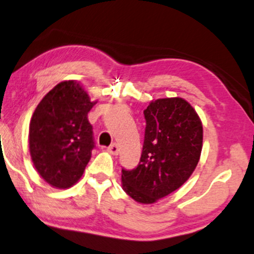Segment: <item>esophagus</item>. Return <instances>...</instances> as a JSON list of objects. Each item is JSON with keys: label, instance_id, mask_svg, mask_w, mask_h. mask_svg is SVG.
Instances as JSON below:
<instances>
[{"label": "esophagus", "instance_id": "34e87169", "mask_svg": "<svg viewBox=\"0 0 254 254\" xmlns=\"http://www.w3.org/2000/svg\"><path fill=\"white\" fill-rule=\"evenodd\" d=\"M108 151L110 152V154H112V155H118V151H119L118 145L116 144V143H114V144H111V145L109 146Z\"/></svg>", "mask_w": 254, "mask_h": 254}]
</instances>
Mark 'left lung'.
<instances>
[{"mask_svg":"<svg viewBox=\"0 0 254 254\" xmlns=\"http://www.w3.org/2000/svg\"><path fill=\"white\" fill-rule=\"evenodd\" d=\"M144 144L138 166L122 169V187L139 203H155L179 189L196 168L203 129L183 98L152 100L144 110Z\"/></svg>","mask_w":254,"mask_h":254,"instance_id":"left-lung-1","label":"left lung"}]
</instances>
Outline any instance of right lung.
<instances>
[{"mask_svg": "<svg viewBox=\"0 0 254 254\" xmlns=\"http://www.w3.org/2000/svg\"><path fill=\"white\" fill-rule=\"evenodd\" d=\"M96 104L78 81L65 80L36 106L29 123V152L36 172L52 187H72L84 174L94 148L87 114Z\"/></svg>", "mask_w": 254, "mask_h": 254, "instance_id": "1", "label": "right lung"}]
</instances>
